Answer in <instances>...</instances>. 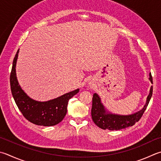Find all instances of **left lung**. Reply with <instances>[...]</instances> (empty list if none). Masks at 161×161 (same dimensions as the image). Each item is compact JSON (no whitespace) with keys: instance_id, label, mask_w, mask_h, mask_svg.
I'll return each mask as SVG.
<instances>
[{"instance_id":"obj_1","label":"left lung","mask_w":161,"mask_h":161,"mask_svg":"<svg viewBox=\"0 0 161 161\" xmlns=\"http://www.w3.org/2000/svg\"><path fill=\"white\" fill-rule=\"evenodd\" d=\"M149 80L153 84L152 76L149 74ZM153 93V86H151L149 94L147 96V101L142 110L131 115H119L112 113L106 109L102 103L101 99L97 93H93L92 99V117L94 123L103 130H119L133 125L138 122L147 109Z\"/></svg>"}]
</instances>
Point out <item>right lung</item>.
<instances>
[{"mask_svg":"<svg viewBox=\"0 0 161 161\" xmlns=\"http://www.w3.org/2000/svg\"><path fill=\"white\" fill-rule=\"evenodd\" d=\"M19 50L14 56L10 73V88L15 103L25 118L33 124L41 126H53L63 120L67 113L68 101L77 94L80 89L47 101H38L31 98L19 84L16 75V64Z\"/></svg>","mask_w":161,"mask_h":161,"instance_id":"right-lung-1","label":"right lung"}]
</instances>
